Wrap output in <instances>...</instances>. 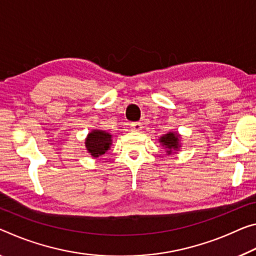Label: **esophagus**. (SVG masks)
I'll return each instance as SVG.
<instances>
[{
    "instance_id": "esophagus-1",
    "label": "esophagus",
    "mask_w": 256,
    "mask_h": 256,
    "mask_svg": "<svg viewBox=\"0 0 256 256\" xmlns=\"http://www.w3.org/2000/svg\"><path fill=\"white\" fill-rule=\"evenodd\" d=\"M130 126H131V130L134 132H139L142 130V124L139 123V122H134V123H131L130 124Z\"/></svg>"
}]
</instances>
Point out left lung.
Returning a JSON list of instances; mask_svg holds the SVG:
<instances>
[{
    "label": "left lung",
    "mask_w": 256,
    "mask_h": 256,
    "mask_svg": "<svg viewBox=\"0 0 256 256\" xmlns=\"http://www.w3.org/2000/svg\"><path fill=\"white\" fill-rule=\"evenodd\" d=\"M158 141L166 150V155L178 154L181 148V136L178 132H168L162 136Z\"/></svg>",
    "instance_id": "1"
}]
</instances>
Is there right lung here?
Listing matches in <instances>:
<instances>
[{"label":"right lung","mask_w":256,"mask_h":256,"mask_svg":"<svg viewBox=\"0 0 256 256\" xmlns=\"http://www.w3.org/2000/svg\"><path fill=\"white\" fill-rule=\"evenodd\" d=\"M85 148L92 157H99L110 149L112 136L104 130H92L85 138Z\"/></svg>","instance_id":"right-lung-1"}]
</instances>
